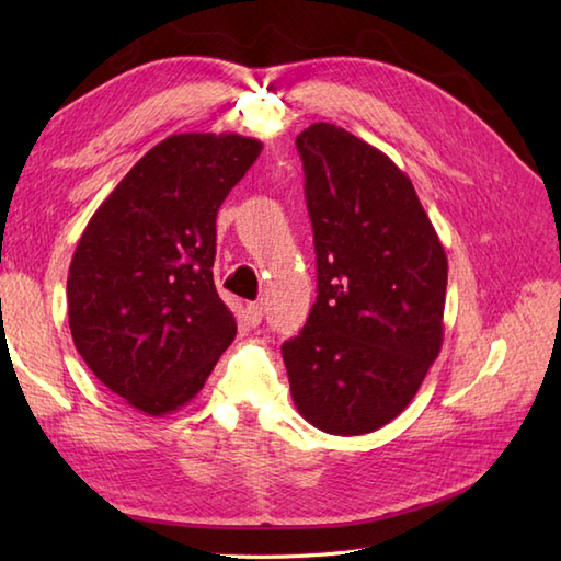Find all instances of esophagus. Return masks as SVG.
Masks as SVG:
<instances>
[{"label": "esophagus", "mask_w": 561, "mask_h": 561, "mask_svg": "<svg viewBox=\"0 0 561 561\" xmlns=\"http://www.w3.org/2000/svg\"><path fill=\"white\" fill-rule=\"evenodd\" d=\"M262 316H265V311H262V304H248L245 306V320H248V325H260V320H262Z\"/></svg>", "instance_id": "1"}]
</instances>
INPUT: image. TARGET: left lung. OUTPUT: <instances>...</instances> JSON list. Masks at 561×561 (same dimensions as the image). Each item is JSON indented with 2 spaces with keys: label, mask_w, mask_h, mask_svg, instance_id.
<instances>
[{
  "label": "left lung",
  "mask_w": 561,
  "mask_h": 561,
  "mask_svg": "<svg viewBox=\"0 0 561 561\" xmlns=\"http://www.w3.org/2000/svg\"><path fill=\"white\" fill-rule=\"evenodd\" d=\"M318 299L282 344L291 398L325 434H371L408 408L444 344L448 260L414 185L383 151L313 123L296 137Z\"/></svg>",
  "instance_id": "obj_1"
}]
</instances>
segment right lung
<instances>
[{
	"label": "right lung",
	"mask_w": 561,
	"mask_h": 561,
	"mask_svg": "<svg viewBox=\"0 0 561 561\" xmlns=\"http://www.w3.org/2000/svg\"><path fill=\"white\" fill-rule=\"evenodd\" d=\"M262 141L171 135L83 229L67 277L69 330L105 388L149 416L185 408L236 337L214 287L217 211Z\"/></svg>",
	"instance_id": "add662e5"
}]
</instances>
